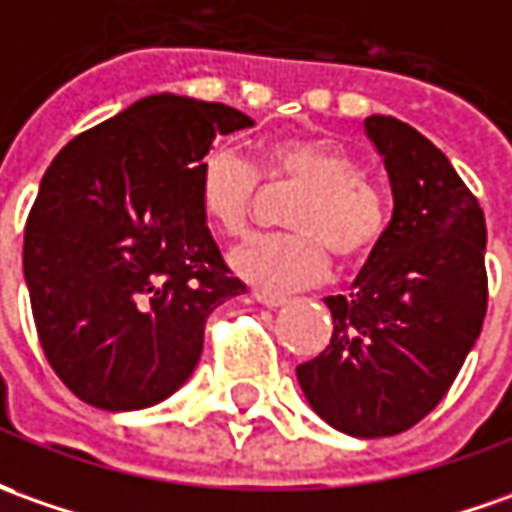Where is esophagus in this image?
<instances>
[{
	"label": "esophagus",
	"instance_id": "obj_1",
	"mask_svg": "<svg viewBox=\"0 0 512 512\" xmlns=\"http://www.w3.org/2000/svg\"><path fill=\"white\" fill-rule=\"evenodd\" d=\"M255 300L263 302V305H269V308H280V305L288 302L283 294H271V291H263V288H255Z\"/></svg>",
	"mask_w": 512,
	"mask_h": 512
}]
</instances>
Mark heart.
<instances>
[{
    "label": "heart",
    "instance_id": "1",
    "mask_svg": "<svg viewBox=\"0 0 512 512\" xmlns=\"http://www.w3.org/2000/svg\"><path fill=\"white\" fill-rule=\"evenodd\" d=\"M260 184L269 193H294L283 210L291 232L255 238L232 252V269L249 283L269 291L305 288L328 274L330 255L358 266L387 238V196L342 142L271 139L255 165L227 148L212 151L198 165L196 182L204 221L227 238L243 235L263 196Z\"/></svg>",
    "mask_w": 512,
    "mask_h": 512
}]
</instances>
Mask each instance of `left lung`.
<instances>
[{
	"label": "left lung",
	"instance_id": "obj_1",
	"mask_svg": "<svg viewBox=\"0 0 512 512\" xmlns=\"http://www.w3.org/2000/svg\"><path fill=\"white\" fill-rule=\"evenodd\" d=\"M395 210L350 294L325 297L330 344L297 367L333 429L392 437L429 415L460 373L488 311L485 212L446 154L395 117L364 120Z\"/></svg>",
	"mask_w": 512,
	"mask_h": 512
}]
</instances>
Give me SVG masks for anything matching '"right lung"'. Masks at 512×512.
<instances>
[{"mask_svg":"<svg viewBox=\"0 0 512 512\" xmlns=\"http://www.w3.org/2000/svg\"><path fill=\"white\" fill-rule=\"evenodd\" d=\"M243 111L151 95L66 142L24 227L38 342L72 395L109 412L165 401L196 370L207 316L246 291L198 207L212 139Z\"/></svg>","mask_w":512,"mask_h":512,"instance_id":"1","label":"right lung"}]
</instances>
